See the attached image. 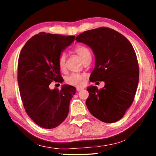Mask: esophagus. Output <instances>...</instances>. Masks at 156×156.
<instances>
[{
    "label": "esophagus",
    "mask_w": 156,
    "mask_h": 156,
    "mask_svg": "<svg viewBox=\"0 0 156 156\" xmlns=\"http://www.w3.org/2000/svg\"><path fill=\"white\" fill-rule=\"evenodd\" d=\"M84 88H77V89H76V90H77V91H81L82 90H83Z\"/></svg>",
    "instance_id": "obj_1"
}]
</instances>
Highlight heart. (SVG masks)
<instances>
[{"label": "heart", "mask_w": 156, "mask_h": 156, "mask_svg": "<svg viewBox=\"0 0 156 156\" xmlns=\"http://www.w3.org/2000/svg\"><path fill=\"white\" fill-rule=\"evenodd\" d=\"M73 52L77 55L82 62L84 63L91 59V54L89 49L82 45H76L73 49ZM66 59V55L64 53L59 55L58 64L61 70H64L65 68V63ZM87 82V76L84 74H72L66 79V82L68 84L74 86L76 87H83Z\"/></svg>", "instance_id": "b5f03b06"}]
</instances>
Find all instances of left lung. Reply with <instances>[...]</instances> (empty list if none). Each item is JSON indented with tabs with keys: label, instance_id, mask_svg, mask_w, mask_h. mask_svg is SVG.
I'll use <instances>...</instances> for the list:
<instances>
[{
	"label": "left lung",
	"instance_id": "1",
	"mask_svg": "<svg viewBox=\"0 0 156 156\" xmlns=\"http://www.w3.org/2000/svg\"><path fill=\"white\" fill-rule=\"evenodd\" d=\"M76 40L89 46L94 54L95 67L90 80L105 82L100 90L94 86L87 88L88 111L102 122L120 120L133 101L139 82L133 46L120 33L107 27L84 31Z\"/></svg>",
	"mask_w": 156,
	"mask_h": 156
}]
</instances>
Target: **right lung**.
Segmentation results:
<instances>
[{
  "label": "right lung",
  "instance_id": "right-lung-1",
  "mask_svg": "<svg viewBox=\"0 0 156 156\" xmlns=\"http://www.w3.org/2000/svg\"><path fill=\"white\" fill-rule=\"evenodd\" d=\"M75 36L40 33L26 43L18 62V84L25 111L45 129L58 127L67 117L76 88L64 84L51 90L52 81L62 82L58 57Z\"/></svg>",
  "mask_w": 156,
  "mask_h": 156
}]
</instances>
